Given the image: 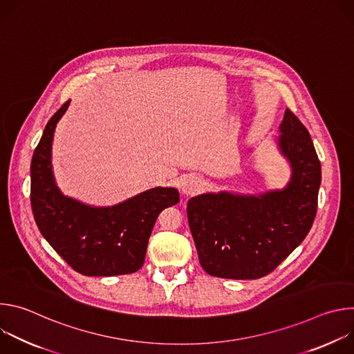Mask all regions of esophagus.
Returning a JSON list of instances; mask_svg holds the SVG:
<instances>
[{"instance_id": "34e87169", "label": "esophagus", "mask_w": 354, "mask_h": 354, "mask_svg": "<svg viewBox=\"0 0 354 354\" xmlns=\"http://www.w3.org/2000/svg\"><path fill=\"white\" fill-rule=\"evenodd\" d=\"M201 189V182L198 178L196 176H187L183 179L182 185H180V190L183 194L186 196H193L196 194L197 192H200Z\"/></svg>"}]
</instances>
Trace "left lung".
Wrapping results in <instances>:
<instances>
[{
    "label": "left lung",
    "mask_w": 354,
    "mask_h": 354,
    "mask_svg": "<svg viewBox=\"0 0 354 354\" xmlns=\"http://www.w3.org/2000/svg\"><path fill=\"white\" fill-rule=\"evenodd\" d=\"M277 145L291 167L284 189L261 194L205 193L189 200L187 221L206 273L261 279L310 232L318 207L321 162L308 130L290 109L284 112Z\"/></svg>",
    "instance_id": "left-lung-1"
}]
</instances>
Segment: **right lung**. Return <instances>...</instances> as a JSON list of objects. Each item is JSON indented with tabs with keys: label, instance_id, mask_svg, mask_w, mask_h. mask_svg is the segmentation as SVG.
<instances>
[{
	"label": "right lung",
	"instance_id": "obj_1",
	"mask_svg": "<svg viewBox=\"0 0 354 354\" xmlns=\"http://www.w3.org/2000/svg\"><path fill=\"white\" fill-rule=\"evenodd\" d=\"M70 100L53 115L35 148L30 164V205L44 239L84 276H118L137 272L145 258L157 217L179 201L175 187L148 189L119 205L93 207L64 196L52 168L56 126Z\"/></svg>",
	"mask_w": 354,
	"mask_h": 354
}]
</instances>
